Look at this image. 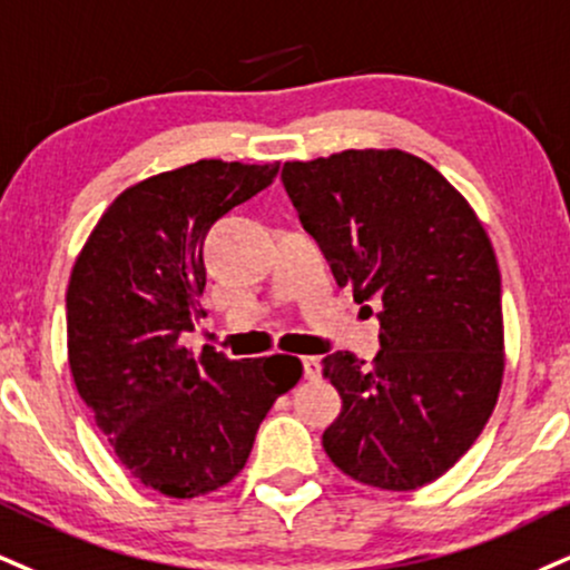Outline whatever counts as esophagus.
<instances>
[{"mask_svg":"<svg viewBox=\"0 0 570 570\" xmlns=\"http://www.w3.org/2000/svg\"><path fill=\"white\" fill-rule=\"evenodd\" d=\"M303 366H305V380L315 382L321 376V358L318 355H307V358H303Z\"/></svg>","mask_w":570,"mask_h":570,"instance_id":"esophagus-1","label":"esophagus"}]
</instances>
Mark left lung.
<instances>
[{"label": "left lung", "instance_id": "1", "mask_svg": "<svg viewBox=\"0 0 570 570\" xmlns=\"http://www.w3.org/2000/svg\"><path fill=\"white\" fill-rule=\"evenodd\" d=\"M281 180L337 284L380 311L374 366L347 351L324 358L342 397L326 454L358 483L420 489L475 443L502 387L489 236L454 185L395 148L286 161Z\"/></svg>", "mask_w": 570, "mask_h": 570}]
</instances>
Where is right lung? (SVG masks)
<instances>
[{
  "label": "right lung",
  "mask_w": 570,
  "mask_h": 570,
  "mask_svg": "<svg viewBox=\"0 0 570 570\" xmlns=\"http://www.w3.org/2000/svg\"><path fill=\"white\" fill-rule=\"evenodd\" d=\"M278 164L202 159L121 194L81 249L66 292L68 363L81 401L135 481L175 499L244 470L292 355L230 361L180 345L207 286L204 242L219 217L276 180Z\"/></svg>",
  "instance_id": "obj_1"
}]
</instances>
